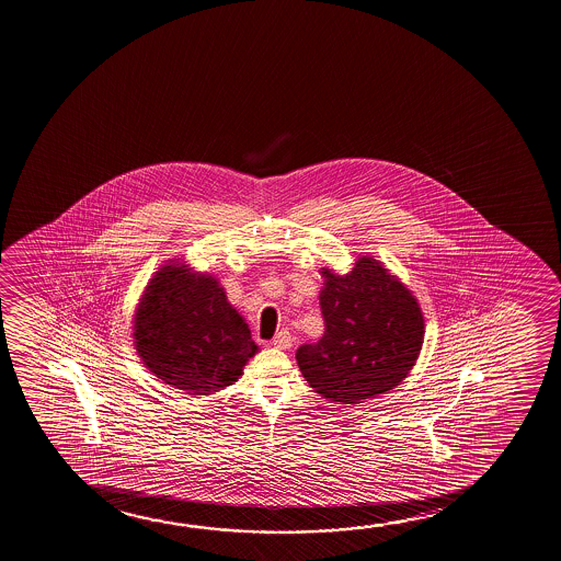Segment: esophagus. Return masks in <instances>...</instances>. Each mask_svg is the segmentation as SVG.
<instances>
[{
	"mask_svg": "<svg viewBox=\"0 0 561 561\" xmlns=\"http://www.w3.org/2000/svg\"><path fill=\"white\" fill-rule=\"evenodd\" d=\"M272 345L276 346V348H279V351H287V348H291V333L285 330L279 331L276 337H274V341H272Z\"/></svg>",
	"mask_w": 561,
	"mask_h": 561,
	"instance_id": "34e87169",
	"label": "esophagus"
}]
</instances>
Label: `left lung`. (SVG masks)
<instances>
[{
	"instance_id": "1",
	"label": "left lung",
	"mask_w": 561,
	"mask_h": 561,
	"mask_svg": "<svg viewBox=\"0 0 561 561\" xmlns=\"http://www.w3.org/2000/svg\"><path fill=\"white\" fill-rule=\"evenodd\" d=\"M325 331L316 345L297 351L302 377L323 399L360 404L392 391L422 353V307L399 276L369 254L351 272L320 268Z\"/></svg>"
}]
</instances>
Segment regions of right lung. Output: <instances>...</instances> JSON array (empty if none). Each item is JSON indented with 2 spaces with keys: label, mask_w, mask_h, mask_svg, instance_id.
I'll return each mask as SVG.
<instances>
[{
  "label": "right lung",
  "mask_w": 561,
  "mask_h": 561,
  "mask_svg": "<svg viewBox=\"0 0 561 561\" xmlns=\"http://www.w3.org/2000/svg\"><path fill=\"white\" fill-rule=\"evenodd\" d=\"M134 348L162 383L207 397L243 376L259 353L220 282L182 259L154 272L134 312Z\"/></svg>",
  "instance_id": "right-lung-1"
}]
</instances>
